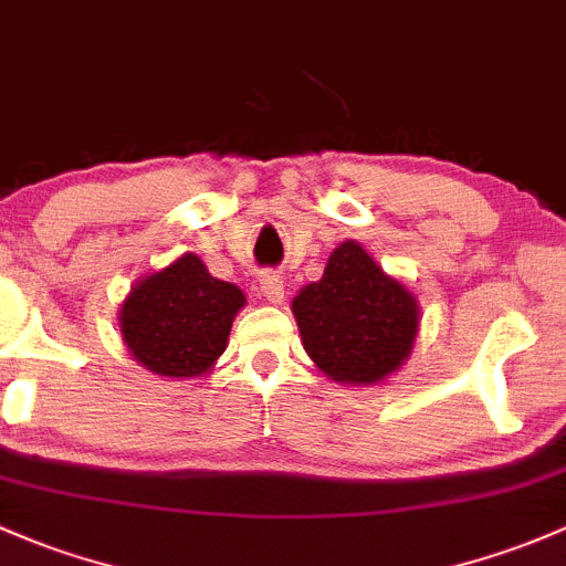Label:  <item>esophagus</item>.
<instances>
[{"mask_svg": "<svg viewBox=\"0 0 566 566\" xmlns=\"http://www.w3.org/2000/svg\"><path fill=\"white\" fill-rule=\"evenodd\" d=\"M260 293L265 295L268 303H282L284 301V282L276 273H263L260 276Z\"/></svg>", "mask_w": 566, "mask_h": 566, "instance_id": "esophagus-1", "label": "esophagus"}]
</instances>
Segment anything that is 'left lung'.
Returning <instances> with one entry per match:
<instances>
[{"label": "left lung", "instance_id": "obj_1", "mask_svg": "<svg viewBox=\"0 0 566 566\" xmlns=\"http://www.w3.org/2000/svg\"><path fill=\"white\" fill-rule=\"evenodd\" d=\"M303 349L325 377L377 385L403 366L420 325V306L358 241L333 249L319 282L293 298Z\"/></svg>", "mask_w": 566, "mask_h": 566}]
</instances>
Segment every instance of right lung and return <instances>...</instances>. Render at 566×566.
I'll use <instances>...</instances> for the list:
<instances>
[{"label": "right lung", "mask_w": 566, "mask_h": 566, "mask_svg": "<svg viewBox=\"0 0 566 566\" xmlns=\"http://www.w3.org/2000/svg\"><path fill=\"white\" fill-rule=\"evenodd\" d=\"M243 298L235 284L213 279L187 252L143 276L122 303L118 328L129 355L159 377H200L228 347Z\"/></svg>", "instance_id": "add662e5"}]
</instances>
